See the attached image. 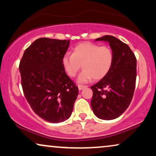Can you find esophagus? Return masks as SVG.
Instances as JSON below:
<instances>
[{
	"mask_svg": "<svg viewBox=\"0 0 156 156\" xmlns=\"http://www.w3.org/2000/svg\"><path fill=\"white\" fill-rule=\"evenodd\" d=\"M78 90H83V88H87V86H82V85H78Z\"/></svg>",
	"mask_w": 156,
	"mask_h": 156,
	"instance_id": "esophagus-1",
	"label": "esophagus"
}]
</instances>
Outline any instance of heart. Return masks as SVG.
<instances>
[{
    "label": "heart",
    "mask_w": 156,
    "mask_h": 156,
    "mask_svg": "<svg viewBox=\"0 0 156 156\" xmlns=\"http://www.w3.org/2000/svg\"><path fill=\"white\" fill-rule=\"evenodd\" d=\"M113 61V52L107 46H99L92 43H82L74 48L72 55L66 54L62 65L68 76L73 78L82 68L78 78L79 83H86L93 78L101 80L111 69Z\"/></svg>",
    "instance_id": "heart-1"
}]
</instances>
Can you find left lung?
I'll return each mask as SVG.
<instances>
[{"label":"left lung","instance_id":"left-lung-1","mask_svg":"<svg viewBox=\"0 0 156 156\" xmlns=\"http://www.w3.org/2000/svg\"><path fill=\"white\" fill-rule=\"evenodd\" d=\"M109 43L113 64L104 78L93 85L90 105L102 120H113L121 115L131 102L136 87V58L127 44L112 36L97 38Z\"/></svg>","mask_w":156,"mask_h":156}]
</instances>
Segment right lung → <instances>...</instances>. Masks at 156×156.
I'll use <instances>...</instances> for the list:
<instances>
[{"instance_id":"add662e5","label":"right lung","mask_w":156,"mask_h":156,"mask_svg":"<svg viewBox=\"0 0 156 156\" xmlns=\"http://www.w3.org/2000/svg\"><path fill=\"white\" fill-rule=\"evenodd\" d=\"M69 44V40L38 38L25 51L20 62L25 97L34 113L49 123L68 119L78 94L62 65Z\"/></svg>"}]
</instances>
